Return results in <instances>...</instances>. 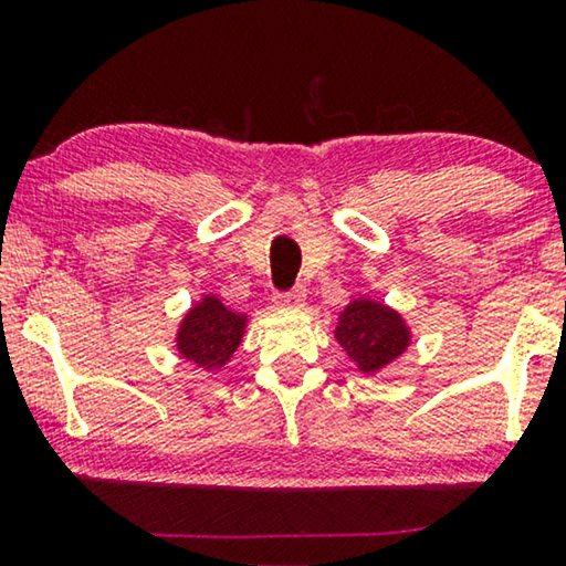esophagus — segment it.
<instances>
[{
	"instance_id": "esophagus-1",
	"label": "esophagus",
	"mask_w": 566,
	"mask_h": 566,
	"mask_svg": "<svg viewBox=\"0 0 566 566\" xmlns=\"http://www.w3.org/2000/svg\"><path fill=\"white\" fill-rule=\"evenodd\" d=\"M306 301V291L296 285V289L291 291H283V293H275V304L277 306H301Z\"/></svg>"
}]
</instances>
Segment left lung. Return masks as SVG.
<instances>
[{
  "mask_svg": "<svg viewBox=\"0 0 566 566\" xmlns=\"http://www.w3.org/2000/svg\"><path fill=\"white\" fill-rule=\"evenodd\" d=\"M335 337L363 374L389 366L409 345V332L401 316L394 308L368 298L353 301L339 314Z\"/></svg>",
  "mask_w": 566,
  "mask_h": 566,
  "instance_id": "left-lung-1",
  "label": "left lung"
}]
</instances>
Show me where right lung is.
<instances>
[{
  "label": "right lung",
  "instance_id": "right-lung-1",
  "mask_svg": "<svg viewBox=\"0 0 566 566\" xmlns=\"http://www.w3.org/2000/svg\"><path fill=\"white\" fill-rule=\"evenodd\" d=\"M244 316L229 312L219 298L206 296L182 319L177 332V350L200 368H219L242 343Z\"/></svg>",
  "mask_w": 566,
  "mask_h": 566
}]
</instances>
